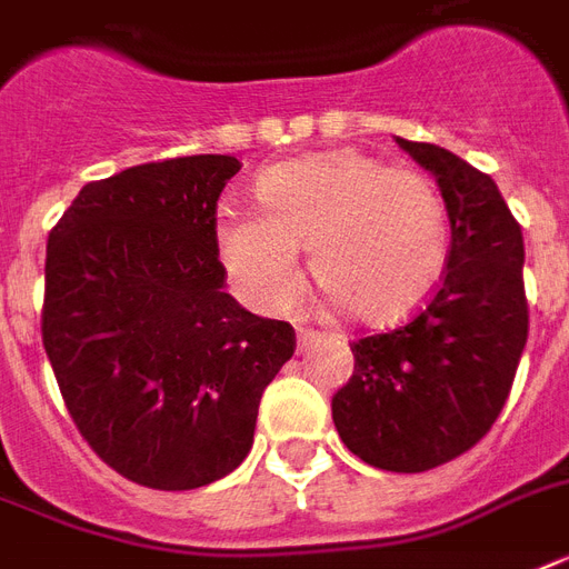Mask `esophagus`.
I'll list each match as a JSON object with an SVG mask.
<instances>
[{
  "label": "esophagus",
  "instance_id": "esophagus-1",
  "mask_svg": "<svg viewBox=\"0 0 569 569\" xmlns=\"http://www.w3.org/2000/svg\"><path fill=\"white\" fill-rule=\"evenodd\" d=\"M319 337L321 333H316V330H298V351H307Z\"/></svg>",
  "mask_w": 569,
  "mask_h": 569
}]
</instances>
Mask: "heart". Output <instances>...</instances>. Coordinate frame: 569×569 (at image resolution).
I'll return each instance as SVG.
<instances>
[{"instance_id": "heart-1", "label": "heart", "mask_w": 569, "mask_h": 569, "mask_svg": "<svg viewBox=\"0 0 569 569\" xmlns=\"http://www.w3.org/2000/svg\"><path fill=\"white\" fill-rule=\"evenodd\" d=\"M262 209L221 200L214 232L239 295L280 312L301 289V248L333 307L366 325H396L422 307L449 262V209L413 168L339 147L271 164L257 177Z\"/></svg>"}]
</instances>
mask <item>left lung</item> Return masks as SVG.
Returning a JSON list of instances; mask_svg holds the SVG:
<instances>
[{
  "label": "left lung",
  "instance_id": "1",
  "mask_svg": "<svg viewBox=\"0 0 569 569\" xmlns=\"http://www.w3.org/2000/svg\"><path fill=\"white\" fill-rule=\"evenodd\" d=\"M396 141L440 186L449 262L413 321L355 342V375L333 396V425L369 467L425 472L472 449L502 413L529 339L526 248L487 173L437 144Z\"/></svg>",
  "mask_w": 569,
  "mask_h": 569
}]
</instances>
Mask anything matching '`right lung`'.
<instances>
[{"label": "right lung", "mask_w": 569, "mask_h": 569, "mask_svg": "<svg viewBox=\"0 0 569 569\" xmlns=\"http://www.w3.org/2000/svg\"><path fill=\"white\" fill-rule=\"evenodd\" d=\"M241 162L186 156L88 182L47 244L43 348L111 469L194 490L248 458L295 330L223 292L214 209Z\"/></svg>", "instance_id": "right-lung-1"}]
</instances>
